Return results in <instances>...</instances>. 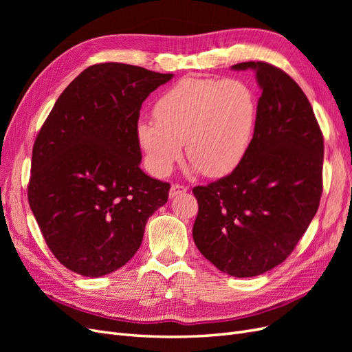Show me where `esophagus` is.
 <instances>
[{
	"instance_id": "obj_1",
	"label": "esophagus",
	"mask_w": 352,
	"mask_h": 352,
	"mask_svg": "<svg viewBox=\"0 0 352 352\" xmlns=\"http://www.w3.org/2000/svg\"><path fill=\"white\" fill-rule=\"evenodd\" d=\"M185 192H188V188H186V186L175 184V185H172V188H170L168 197H170V198H175V197L182 195V194H185Z\"/></svg>"
}]
</instances>
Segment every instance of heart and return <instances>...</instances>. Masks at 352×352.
Listing matches in <instances>:
<instances>
[{"label": "heart", "instance_id": "heart-1", "mask_svg": "<svg viewBox=\"0 0 352 352\" xmlns=\"http://www.w3.org/2000/svg\"><path fill=\"white\" fill-rule=\"evenodd\" d=\"M155 119L136 124L146 168L158 177L172 173L184 153L194 172L220 177L235 170L248 151L257 100L238 79L184 78L155 102Z\"/></svg>", "mask_w": 352, "mask_h": 352}]
</instances>
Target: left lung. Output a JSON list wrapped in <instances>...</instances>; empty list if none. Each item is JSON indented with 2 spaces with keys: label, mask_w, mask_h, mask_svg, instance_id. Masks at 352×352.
<instances>
[{
  "label": "left lung",
  "mask_w": 352,
  "mask_h": 352,
  "mask_svg": "<svg viewBox=\"0 0 352 352\" xmlns=\"http://www.w3.org/2000/svg\"><path fill=\"white\" fill-rule=\"evenodd\" d=\"M248 69L261 89L248 151L230 175L192 189L197 248L235 278L263 274L287 258L316 216L323 189V135L310 101L269 63L232 66Z\"/></svg>",
  "instance_id": "left-lung-1"
}]
</instances>
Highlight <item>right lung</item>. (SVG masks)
<instances>
[{
  "label": "right lung",
  "instance_id": "obj_1",
  "mask_svg": "<svg viewBox=\"0 0 352 352\" xmlns=\"http://www.w3.org/2000/svg\"><path fill=\"white\" fill-rule=\"evenodd\" d=\"M173 78L101 63L56 101L32 151L28 198L48 248L69 270L100 278L140 250L170 185L145 175L136 141L148 95Z\"/></svg>",
  "mask_w": 352,
  "mask_h": 352
}]
</instances>
